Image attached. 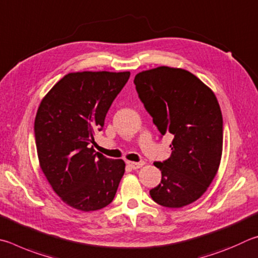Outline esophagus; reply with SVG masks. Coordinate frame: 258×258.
<instances>
[{"label": "esophagus", "instance_id": "1", "mask_svg": "<svg viewBox=\"0 0 258 258\" xmlns=\"http://www.w3.org/2000/svg\"><path fill=\"white\" fill-rule=\"evenodd\" d=\"M126 164H128L132 169L136 170V169L142 168V166L145 164V162H130V161H128V162H126Z\"/></svg>", "mask_w": 258, "mask_h": 258}]
</instances>
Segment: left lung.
I'll return each instance as SVG.
<instances>
[{
  "instance_id": "obj_1",
  "label": "left lung",
  "mask_w": 258,
  "mask_h": 258,
  "mask_svg": "<svg viewBox=\"0 0 258 258\" xmlns=\"http://www.w3.org/2000/svg\"><path fill=\"white\" fill-rule=\"evenodd\" d=\"M138 96L162 135L173 137L172 154L155 162L160 184L153 201L179 209L202 197L218 173L223 146V120L209 86L180 68L157 67L136 75Z\"/></svg>"
}]
</instances>
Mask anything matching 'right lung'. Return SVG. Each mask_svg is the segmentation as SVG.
<instances>
[{"mask_svg":"<svg viewBox=\"0 0 258 258\" xmlns=\"http://www.w3.org/2000/svg\"><path fill=\"white\" fill-rule=\"evenodd\" d=\"M129 77V71L71 72L39 104L35 119L39 166L56 195L76 210H101L115 196L125 163L95 153L90 144Z\"/></svg>","mask_w":258,"mask_h":258,"instance_id":"add662e5","label":"right lung"}]
</instances>
